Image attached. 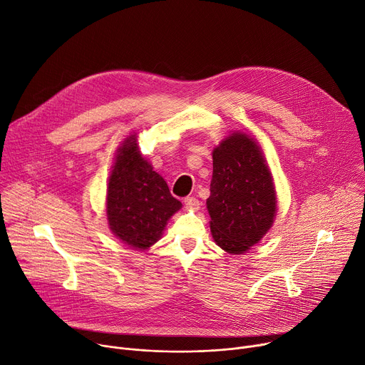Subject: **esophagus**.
Returning <instances> with one entry per match:
<instances>
[{
    "mask_svg": "<svg viewBox=\"0 0 365 365\" xmlns=\"http://www.w3.org/2000/svg\"><path fill=\"white\" fill-rule=\"evenodd\" d=\"M184 205L190 210H197L200 207V203H199V200L195 199V197H185L184 199Z\"/></svg>",
    "mask_w": 365,
    "mask_h": 365,
    "instance_id": "obj_1",
    "label": "esophagus"
}]
</instances>
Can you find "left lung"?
Masks as SVG:
<instances>
[{"label": "left lung", "instance_id": "obj_1", "mask_svg": "<svg viewBox=\"0 0 365 365\" xmlns=\"http://www.w3.org/2000/svg\"><path fill=\"white\" fill-rule=\"evenodd\" d=\"M207 210L215 242L242 255L269 231L276 213L269 168L253 138L234 133L213 150Z\"/></svg>", "mask_w": 365, "mask_h": 365}]
</instances>
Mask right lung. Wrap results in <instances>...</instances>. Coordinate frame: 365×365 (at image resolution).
Masks as SVG:
<instances>
[{
  "label": "right lung",
  "mask_w": 365,
  "mask_h": 365,
  "mask_svg": "<svg viewBox=\"0 0 365 365\" xmlns=\"http://www.w3.org/2000/svg\"><path fill=\"white\" fill-rule=\"evenodd\" d=\"M165 180L140 155L135 135L118 149L106 194L109 227L124 244L146 250L155 244L170 219L181 209Z\"/></svg>",
  "instance_id": "obj_1"
}]
</instances>
